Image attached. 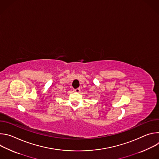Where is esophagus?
Masks as SVG:
<instances>
[{"label":"esophagus","instance_id":"obj_1","mask_svg":"<svg viewBox=\"0 0 159 159\" xmlns=\"http://www.w3.org/2000/svg\"><path fill=\"white\" fill-rule=\"evenodd\" d=\"M73 91L74 93H79L80 91V89L79 88H77V89H75L73 90Z\"/></svg>","mask_w":159,"mask_h":159}]
</instances>
